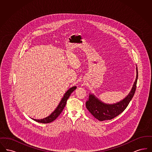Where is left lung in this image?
<instances>
[{"label":"left lung","mask_w":152,"mask_h":152,"mask_svg":"<svg viewBox=\"0 0 152 152\" xmlns=\"http://www.w3.org/2000/svg\"><path fill=\"white\" fill-rule=\"evenodd\" d=\"M136 79L128 95L123 100L113 104H107L102 102L95 97L94 94H89L86 102V107L94 117L100 121L111 120L119 115L126 108L133 98L136 89L138 79L137 68H136Z\"/></svg>","instance_id":"obj_1"}]
</instances>
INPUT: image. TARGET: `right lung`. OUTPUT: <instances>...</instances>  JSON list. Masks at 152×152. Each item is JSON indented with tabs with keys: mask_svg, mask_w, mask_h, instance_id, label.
Listing matches in <instances>:
<instances>
[{
	"mask_svg": "<svg viewBox=\"0 0 152 152\" xmlns=\"http://www.w3.org/2000/svg\"><path fill=\"white\" fill-rule=\"evenodd\" d=\"M76 89V87L74 86V87L69 88L65 92L63 97L61 99V100L59 104L58 105L57 108L55 109V110L51 113L50 116H48L44 118H43V119H40V120H37V119H34V118H32V120H35L36 122L44 123V124L51 123L53 121H54L55 119L57 118L58 116H59L60 115V113L62 112L63 109L64 108V107H65L67 100L68 99L71 94Z\"/></svg>",
	"mask_w": 152,
	"mask_h": 152,
	"instance_id": "obj_1",
	"label": "right lung"
}]
</instances>
